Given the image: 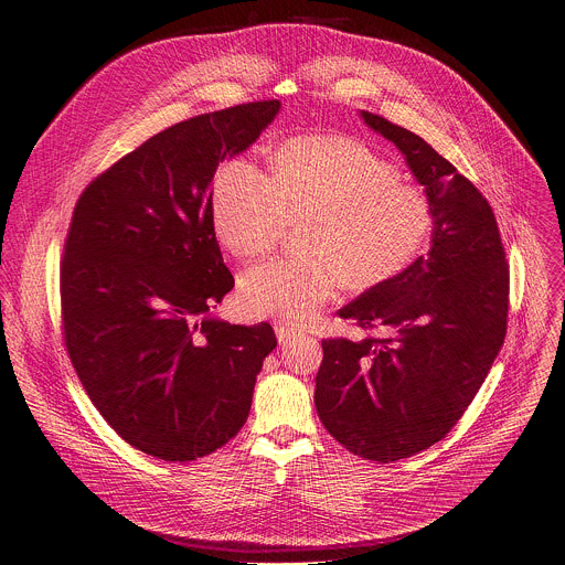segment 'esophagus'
I'll return each instance as SVG.
<instances>
[{"mask_svg": "<svg viewBox=\"0 0 565 565\" xmlns=\"http://www.w3.org/2000/svg\"><path fill=\"white\" fill-rule=\"evenodd\" d=\"M275 333H277L279 344H288L290 340H295V338L299 335V329H295V327L284 324V321H279V324H275Z\"/></svg>", "mask_w": 565, "mask_h": 565, "instance_id": "esophagus-1", "label": "esophagus"}]
</instances>
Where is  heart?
<instances>
[{
  "label": "heart",
  "instance_id": "heart-1",
  "mask_svg": "<svg viewBox=\"0 0 565 565\" xmlns=\"http://www.w3.org/2000/svg\"><path fill=\"white\" fill-rule=\"evenodd\" d=\"M214 234L234 257L270 253L303 225L301 259L250 268L238 284L248 317L303 324L340 286L364 292L405 273L427 248L434 210L399 183L391 160L347 136H303L273 153V177L248 158L221 166L212 188Z\"/></svg>",
  "mask_w": 565,
  "mask_h": 565
}]
</instances>
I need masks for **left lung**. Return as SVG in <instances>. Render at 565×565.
Masks as SVG:
<instances>
[{
	"instance_id": "8db88e82",
	"label": "left lung",
	"mask_w": 565,
	"mask_h": 565,
	"mask_svg": "<svg viewBox=\"0 0 565 565\" xmlns=\"http://www.w3.org/2000/svg\"><path fill=\"white\" fill-rule=\"evenodd\" d=\"M360 116L425 188L431 248L340 310L388 338L321 342L315 407L349 451L393 462L443 440L486 382L508 331L510 270L497 216L471 181L414 131Z\"/></svg>"
}]
</instances>
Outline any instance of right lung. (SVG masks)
Listing matches in <instances>:
<instances>
[{
    "instance_id": "right-lung-1",
    "label": "right lung",
    "mask_w": 565,
    "mask_h": 565,
    "mask_svg": "<svg viewBox=\"0 0 565 565\" xmlns=\"http://www.w3.org/2000/svg\"><path fill=\"white\" fill-rule=\"evenodd\" d=\"M279 100L194 116L151 136L77 199L60 268L62 329L87 395L131 447L203 458L250 414L270 324L210 315L232 290L212 225V179Z\"/></svg>"
}]
</instances>
